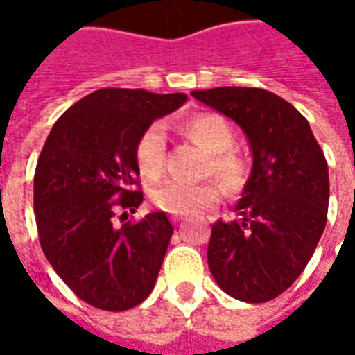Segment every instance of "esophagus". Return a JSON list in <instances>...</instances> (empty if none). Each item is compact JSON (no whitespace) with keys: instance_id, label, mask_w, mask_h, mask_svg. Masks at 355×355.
Masks as SVG:
<instances>
[{"instance_id":"1","label":"esophagus","mask_w":355,"mask_h":355,"mask_svg":"<svg viewBox=\"0 0 355 355\" xmlns=\"http://www.w3.org/2000/svg\"><path fill=\"white\" fill-rule=\"evenodd\" d=\"M171 220H173V223H180V220H182V216H173Z\"/></svg>"}]
</instances>
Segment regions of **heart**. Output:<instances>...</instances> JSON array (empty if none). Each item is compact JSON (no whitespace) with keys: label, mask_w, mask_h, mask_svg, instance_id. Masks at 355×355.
<instances>
[{"label":"heart","mask_w":355,"mask_h":355,"mask_svg":"<svg viewBox=\"0 0 355 355\" xmlns=\"http://www.w3.org/2000/svg\"><path fill=\"white\" fill-rule=\"evenodd\" d=\"M180 131L196 144L209 152L205 177H216L223 182L226 192L239 193L249 180V163L238 150L236 132L232 125L218 114H196L180 123ZM167 135L159 121L148 125L135 144V162L140 175L148 180H157L165 171ZM220 182L209 180L203 184L165 182L152 192V201L157 209L169 215H196L200 211L220 203L224 189Z\"/></svg>","instance_id":"obj_1"}]
</instances>
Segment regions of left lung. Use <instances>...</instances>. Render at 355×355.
Listing matches in <instances>:
<instances>
[{
    "instance_id": "left-lung-1",
    "label": "left lung",
    "mask_w": 355,
    "mask_h": 355,
    "mask_svg": "<svg viewBox=\"0 0 355 355\" xmlns=\"http://www.w3.org/2000/svg\"><path fill=\"white\" fill-rule=\"evenodd\" d=\"M192 96L232 117L253 150L239 218L211 228V274L230 297L268 302L304 272L325 230L327 159L306 117L266 89L215 87Z\"/></svg>"
}]
</instances>
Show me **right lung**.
Returning <instances> with one entry per match:
<instances>
[{
  "instance_id": "right-lung-1",
  "label": "right lung",
  "mask_w": 355,
  "mask_h": 355,
  "mask_svg": "<svg viewBox=\"0 0 355 355\" xmlns=\"http://www.w3.org/2000/svg\"><path fill=\"white\" fill-rule=\"evenodd\" d=\"M186 94L98 89L58 117L34 175L37 236L60 279L87 304L123 312L152 293L173 226L165 213L116 226L142 203L135 144Z\"/></svg>"
}]
</instances>
